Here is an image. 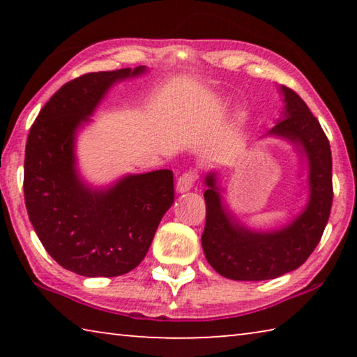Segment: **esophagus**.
Wrapping results in <instances>:
<instances>
[{
	"label": "esophagus",
	"mask_w": 357,
	"mask_h": 357,
	"mask_svg": "<svg viewBox=\"0 0 357 357\" xmlns=\"http://www.w3.org/2000/svg\"><path fill=\"white\" fill-rule=\"evenodd\" d=\"M195 179H197L195 173H192V172L184 173L183 176H179V179H178V183H176V192H178V193L189 192V190L192 189V187H193V183H195Z\"/></svg>",
	"instance_id": "1"
}]
</instances>
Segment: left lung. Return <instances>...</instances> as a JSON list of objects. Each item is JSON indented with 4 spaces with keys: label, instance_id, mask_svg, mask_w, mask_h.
<instances>
[{
    "label": "left lung",
    "instance_id": "left-lung-1",
    "mask_svg": "<svg viewBox=\"0 0 357 357\" xmlns=\"http://www.w3.org/2000/svg\"><path fill=\"white\" fill-rule=\"evenodd\" d=\"M283 98L280 118L263 138L291 144L305 167L307 202L291 220L259 229L244 223L229 208L215 168L204 178L206 225L202 245L208 263L231 280H269L298 269L315 250L329 220L332 204V157L328 138L298 94L279 86Z\"/></svg>",
    "mask_w": 357,
    "mask_h": 357
}]
</instances>
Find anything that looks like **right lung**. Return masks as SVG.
<instances>
[{
    "label": "right lung",
    "instance_id": "1",
    "mask_svg": "<svg viewBox=\"0 0 357 357\" xmlns=\"http://www.w3.org/2000/svg\"><path fill=\"white\" fill-rule=\"evenodd\" d=\"M148 72L138 66L78 77L52 96L29 129L23 178L29 220L48 255L78 275L116 277L137 268L174 202L170 170L94 185L78 167V134L108 91Z\"/></svg>",
    "mask_w": 357,
    "mask_h": 357
}]
</instances>
